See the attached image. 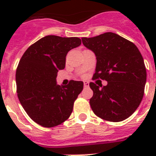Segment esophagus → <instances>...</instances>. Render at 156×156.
Here are the masks:
<instances>
[{"mask_svg":"<svg viewBox=\"0 0 156 156\" xmlns=\"http://www.w3.org/2000/svg\"><path fill=\"white\" fill-rule=\"evenodd\" d=\"M83 83H84V87H89V82H87V81H85Z\"/></svg>","mask_w":156,"mask_h":156,"instance_id":"obj_1","label":"esophagus"}]
</instances>
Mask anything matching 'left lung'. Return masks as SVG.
<instances>
[{"mask_svg":"<svg viewBox=\"0 0 156 156\" xmlns=\"http://www.w3.org/2000/svg\"><path fill=\"white\" fill-rule=\"evenodd\" d=\"M82 40L96 56L93 79L108 82L104 87L89 84L93 90L92 111L106 121L126 120L138 108L144 95L147 71L142 54L133 43L112 32Z\"/></svg>","mask_w":156,"mask_h":156,"instance_id":"1","label":"left lung"}]
</instances>
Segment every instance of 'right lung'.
Wrapping results in <instances>:
<instances>
[{
	"label": "right lung",
	"instance_id": "add662e5",
	"mask_svg": "<svg viewBox=\"0 0 156 156\" xmlns=\"http://www.w3.org/2000/svg\"><path fill=\"white\" fill-rule=\"evenodd\" d=\"M80 44L78 37L47 35L30 45L18 63V100L28 116L40 126L51 128L61 125L72 113L83 83L71 80L67 86H60L56 76L66 66L69 51Z\"/></svg>",
	"mask_w": 156,
	"mask_h": 156
}]
</instances>
